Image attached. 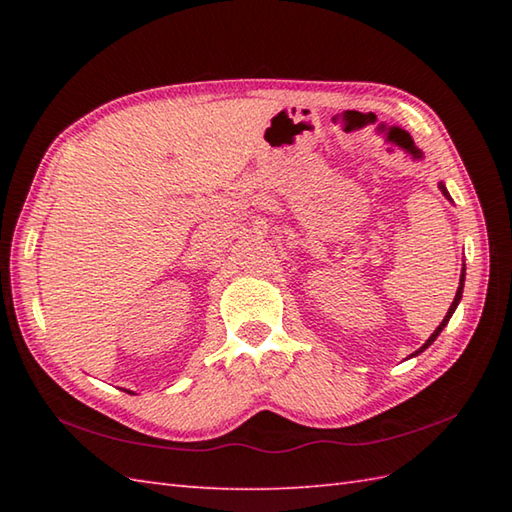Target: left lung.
I'll use <instances>...</instances> for the list:
<instances>
[{"mask_svg": "<svg viewBox=\"0 0 512 512\" xmlns=\"http://www.w3.org/2000/svg\"><path fill=\"white\" fill-rule=\"evenodd\" d=\"M438 187H440V191L444 193V198H447V200H451V195H449V191H447V187H444V182H440L438 184ZM464 270L466 268H462V275H460V286H458V292H455V299H453V303H451V308H449V312H447V317H444L442 319V323L438 325V328H436V332H433L431 336H429V339H427V343H424L422 347H420V350H416V352H413L411 356H416V354H420V352H424V350H427V347L433 343V341H436L438 339V334L444 330V325H447L449 323V319L453 317V312H455V308H458V303H460V299H462V290H464Z\"/></svg>", "mask_w": 512, "mask_h": 512, "instance_id": "left-lung-1", "label": "left lung"}]
</instances>
